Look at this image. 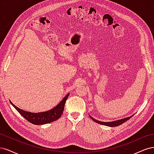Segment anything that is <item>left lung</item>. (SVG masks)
<instances>
[{
	"label": "left lung",
	"mask_w": 154,
	"mask_h": 154,
	"mask_svg": "<svg viewBox=\"0 0 154 154\" xmlns=\"http://www.w3.org/2000/svg\"><path fill=\"white\" fill-rule=\"evenodd\" d=\"M133 116H130V117H128V118H124V119H119V120H116V121H114V122H100V121H97L95 119L93 118L92 117H91V116L89 115V117L94 121V122H95L96 123H97L99 124H101V125H105V126H108V127H118V126L122 125L123 123H124L125 122H127V120H128L129 119L131 118Z\"/></svg>",
	"instance_id": "1"
}]
</instances>
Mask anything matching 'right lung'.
Returning <instances> with one entry per match:
<instances>
[{"mask_svg":"<svg viewBox=\"0 0 154 154\" xmlns=\"http://www.w3.org/2000/svg\"><path fill=\"white\" fill-rule=\"evenodd\" d=\"M69 94H67L63 100L60 102V103L54 107L53 109H51L48 111L42 112H38V113H33L29 112H26L23 110L19 108H18L15 105L13 104L11 101V104L15 107V109L19 112L23 117H24L26 120L28 121L29 122L34 124V125H44L54 121L57 120L61 117L62 114L64 110V106L66 101L67 99Z\"/></svg>","mask_w":154,"mask_h":154,"instance_id":"right-lung-1","label":"right lung"}]
</instances>
